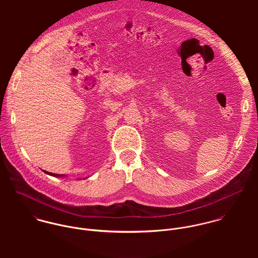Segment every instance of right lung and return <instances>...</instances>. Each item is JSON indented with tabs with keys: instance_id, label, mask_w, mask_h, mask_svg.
<instances>
[{
	"instance_id": "add662e5",
	"label": "right lung",
	"mask_w": 258,
	"mask_h": 258,
	"mask_svg": "<svg viewBox=\"0 0 258 258\" xmlns=\"http://www.w3.org/2000/svg\"><path fill=\"white\" fill-rule=\"evenodd\" d=\"M45 174H48V175H50V176H53V177H62V175H57V174H52V173H48V172H45V171H43Z\"/></svg>"
}]
</instances>
